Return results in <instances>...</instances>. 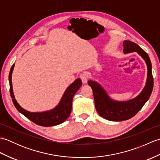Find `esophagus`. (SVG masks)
I'll return each instance as SVG.
<instances>
[{"mask_svg":"<svg viewBox=\"0 0 160 160\" xmlns=\"http://www.w3.org/2000/svg\"><path fill=\"white\" fill-rule=\"evenodd\" d=\"M80 78H81V80H82V82L84 84H87V81H88V76L87 74L85 73H81Z\"/></svg>","mask_w":160,"mask_h":160,"instance_id":"34e87169","label":"esophagus"}]
</instances>
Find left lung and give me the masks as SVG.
Returning a JSON list of instances; mask_svg holds the SVG:
<instances>
[{"instance_id":"left-lung-1","label":"left lung","mask_w":160,"mask_h":160,"mask_svg":"<svg viewBox=\"0 0 160 160\" xmlns=\"http://www.w3.org/2000/svg\"><path fill=\"white\" fill-rule=\"evenodd\" d=\"M123 47L124 53L137 52L147 64V82L138 96L127 101L115 100L110 98L106 90L96 81H88L93 90L95 106L98 113L106 120L114 122L127 120L133 117L148 101L153 88L152 64L148 54L136 43L129 40H124Z\"/></svg>"}]
</instances>
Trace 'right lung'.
Segmentation results:
<instances>
[{
  "label": "right lung",
  "mask_w": 160,
  "mask_h": 160,
  "mask_svg": "<svg viewBox=\"0 0 160 160\" xmlns=\"http://www.w3.org/2000/svg\"><path fill=\"white\" fill-rule=\"evenodd\" d=\"M15 64H13L9 71V82L10 95L12 98L13 103L16 109L20 113L25 115L29 120L34 122L35 124L42 127H53L62 123L69 117L72 108V101L78 90L82 86V82L80 78H77L74 82L71 84L64 91L60 102L52 109L42 112H30L25 110L18 103L13 94L12 76Z\"/></svg>",
  "instance_id": "add662e5"
}]
</instances>
